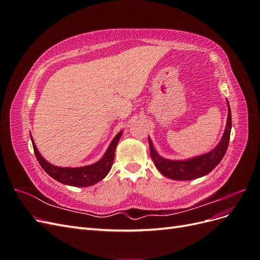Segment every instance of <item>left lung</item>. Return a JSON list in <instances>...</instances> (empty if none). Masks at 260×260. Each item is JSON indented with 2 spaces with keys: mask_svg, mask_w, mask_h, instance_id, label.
I'll use <instances>...</instances> for the list:
<instances>
[{
  "mask_svg": "<svg viewBox=\"0 0 260 260\" xmlns=\"http://www.w3.org/2000/svg\"><path fill=\"white\" fill-rule=\"evenodd\" d=\"M228 108H229L228 109V120L223 137L218 146L207 154L194 157V158L187 160L165 159L156 153L152 141L148 138L149 153H151L152 160L155 164L156 168L160 171V174L174 180H193L209 174L221 161L228 149V145H229L232 127L231 109L229 103H228Z\"/></svg>",
  "mask_w": 260,
  "mask_h": 260,
  "instance_id": "left-lung-1",
  "label": "left lung"
}]
</instances>
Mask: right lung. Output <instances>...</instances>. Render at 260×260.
Instances as JSON below:
<instances>
[{
	"mask_svg": "<svg viewBox=\"0 0 260 260\" xmlns=\"http://www.w3.org/2000/svg\"><path fill=\"white\" fill-rule=\"evenodd\" d=\"M121 135H122V131H120L114 138L111 145L108 146L105 155L103 156V158L101 160H99L98 162L93 165H90V166L79 167V168H67V167L61 168V167L53 166V165L46 161L41 156V154L39 153L36 144L34 143L32 138H31V141H32V146H34V151H35L37 159L46 174L50 175L53 179L57 180L60 183L73 185V186L85 187V186H90L98 183L99 181L104 179L107 176L109 170H111L113 166L115 149Z\"/></svg>",
	"mask_w": 260,
	"mask_h": 260,
	"instance_id": "add662e5",
	"label": "right lung"
}]
</instances>
